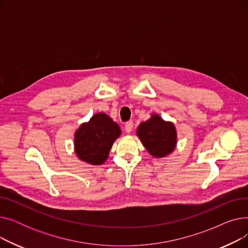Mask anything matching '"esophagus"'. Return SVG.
I'll return each mask as SVG.
<instances>
[{
    "label": "esophagus",
    "instance_id": "34e87169",
    "mask_svg": "<svg viewBox=\"0 0 248 248\" xmlns=\"http://www.w3.org/2000/svg\"><path fill=\"white\" fill-rule=\"evenodd\" d=\"M133 127H134V123L133 122H127L124 125V131L127 134H131V132L133 131Z\"/></svg>",
    "mask_w": 248,
    "mask_h": 248
}]
</instances>
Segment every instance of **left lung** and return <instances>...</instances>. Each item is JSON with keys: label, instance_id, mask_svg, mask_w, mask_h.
<instances>
[{"label": "left lung", "instance_id": "left-lung-1", "mask_svg": "<svg viewBox=\"0 0 248 248\" xmlns=\"http://www.w3.org/2000/svg\"><path fill=\"white\" fill-rule=\"evenodd\" d=\"M137 136L148 153L155 158H165L177 147V129L172 122L165 121L158 113L140 124Z\"/></svg>", "mask_w": 248, "mask_h": 248}]
</instances>
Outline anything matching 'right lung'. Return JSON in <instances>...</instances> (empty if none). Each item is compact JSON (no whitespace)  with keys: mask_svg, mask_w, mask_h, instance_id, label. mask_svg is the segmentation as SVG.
<instances>
[{"mask_svg":"<svg viewBox=\"0 0 248 248\" xmlns=\"http://www.w3.org/2000/svg\"><path fill=\"white\" fill-rule=\"evenodd\" d=\"M121 135V127L110 116L104 112L95 113L74 133L75 155L89 165H102L108 160L113 142Z\"/></svg>","mask_w":248,"mask_h":248,"instance_id":"right-lung-1","label":"right lung"}]
</instances>
